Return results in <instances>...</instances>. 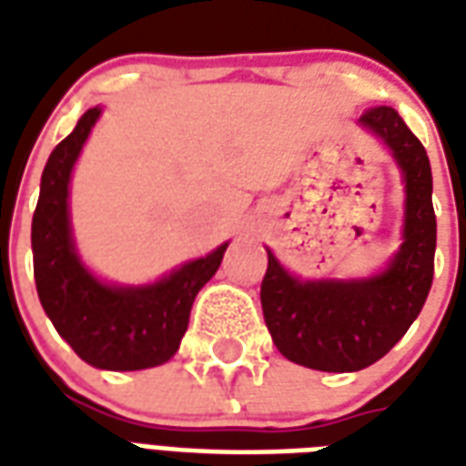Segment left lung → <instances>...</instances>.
Masks as SVG:
<instances>
[{
  "mask_svg": "<svg viewBox=\"0 0 466 466\" xmlns=\"http://www.w3.org/2000/svg\"><path fill=\"white\" fill-rule=\"evenodd\" d=\"M360 124L384 139L404 172V244L364 282H299L269 254L259 292L264 322L277 350L309 370L357 371L381 360L420 317L434 277L430 157L391 106H370Z\"/></svg>",
  "mask_w": 466,
  "mask_h": 466,
  "instance_id": "1",
  "label": "left lung"
}]
</instances>
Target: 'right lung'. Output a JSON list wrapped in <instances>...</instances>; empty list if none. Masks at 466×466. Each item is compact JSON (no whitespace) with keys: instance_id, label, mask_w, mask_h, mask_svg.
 Returning <instances> with one entry per match:
<instances>
[{"instance_id":"right-lung-1","label":"right lung","mask_w":466,"mask_h":466,"mask_svg":"<svg viewBox=\"0 0 466 466\" xmlns=\"http://www.w3.org/2000/svg\"><path fill=\"white\" fill-rule=\"evenodd\" d=\"M102 109H89L46 159L32 217L39 302L66 344L92 367L134 371L157 367L179 350L197 292L219 269L227 244L184 264L162 282L137 289L106 287L86 272L69 237V174Z\"/></svg>"}]
</instances>
